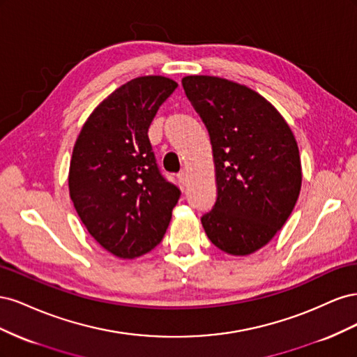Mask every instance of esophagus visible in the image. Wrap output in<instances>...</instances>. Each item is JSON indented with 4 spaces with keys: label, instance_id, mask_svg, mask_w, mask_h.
<instances>
[{
    "label": "esophagus",
    "instance_id": "obj_1",
    "mask_svg": "<svg viewBox=\"0 0 357 357\" xmlns=\"http://www.w3.org/2000/svg\"><path fill=\"white\" fill-rule=\"evenodd\" d=\"M178 181L181 183L183 186H188V183H189V176H188V171H181V172H178Z\"/></svg>",
    "mask_w": 357,
    "mask_h": 357
}]
</instances>
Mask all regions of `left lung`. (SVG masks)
<instances>
[{"instance_id": "8db88e82", "label": "left lung", "mask_w": 357, "mask_h": 357, "mask_svg": "<svg viewBox=\"0 0 357 357\" xmlns=\"http://www.w3.org/2000/svg\"><path fill=\"white\" fill-rule=\"evenodd\" d=\"M208 129L218 198L201 223L234 256L252 255L282 229L302 183L299 149L275 107L244 84L214 75L181 80Z\"/></svg>"}]
</instances>
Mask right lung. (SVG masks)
<instances>
[{"mask_svg":"<svg viewBox=\"0 0 357 357\" xmlns=\"http://www.w3.org/2000/svg\"><path fill=\"white\" fill-rule=\"evenodd\" d=\"M177 83L143 75L110 93L75 139L70 197L86 229L116 257L155 248L171 220L180 190L160 176L149 128Z\"/></svg>","mask_w":357,"mask_h":357,"instance_id":"right-lung-1","label":"right lung"}]
</instances>
